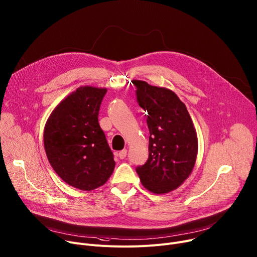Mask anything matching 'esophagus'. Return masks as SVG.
Returning a JSON list of instances; mask_svg holds the SVG:
<instances>
[{"mask_svg": "<svg viewBox=\"0 0 257 257\" xmlns=\"http://www.w3.org/2000/svg\"><path fill=\"white\" fill-rule=\"evenodd\" d=\"M117 156H118V158H119V159H125V158H126V156H127V150H122V151H119V152H118V154H117Z\"/></svg>", "mask_w": 257, "mask_h": 257, "instance_id": "obj_1", "label": "esophagus"}]
</instances>
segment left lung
Segmentation results:
<instances>
[{
  "label": "left lung",
  "mask_w": 257,
  "mask_h": 257,
  "mask_svg": "<svg viewBox=\"0 0 257 257\" xmlns=\"http://www.w3.org/2000/svg\"><path fill=\"white\" fill-rule=\"evenodd\" d=\"M132 83L140 106L148 111L150 131L149 158L136 167V173L151 192H170L190 176L196 161L198 144L193 122L173 91L143 80Z\"/></svg>",
  "instance_id": "obj_1"
}]
</instances>
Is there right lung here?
Returning a JSON list of instances; mask_svg holds the SVG:
<instances>
[{
    "label": "right lung",
    "instance_id": "obj_1",
    "mask_svg": "<svg viewBox=\"0 0 257 257\" xmlns=\"http://www.w3.org/2000/svg\"><path fill=\"white\" fill-rule=\"evenodd\" d=\"M106 92L88 85L78 88L54 109L44 128L50 165L64 182L84 191L105 184L115 165L98 122Z\"/></svg>",
    "mask_w": 257,
    "mask_h": 257
}]
</instances>
